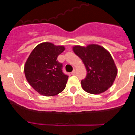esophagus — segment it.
<instances>
[{
  "instance_id": "esophagus-1",
  "label": "esophagus",
  "mask_w": 135,
  "mask_h": 135,
  "mask_svg": "<svg viewBox=\"0 0 135 135\" xmlns=\"http://www.w3.org/2000/svg\"><path fill=\"white\" fill-rule=\"evenodd\" d=\"M75 74H76V70H74L73 71H72V72H71V75H74Z\"/></svg>"
}]
</instances>
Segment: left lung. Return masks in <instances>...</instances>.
Masks as SVG:
<instances>
[{"label": "left lung", "instance_id": "left-lung-1", "mask_svg": "<svg viewBox=\"0 0 135 135\" xmlns=\"http://www.w3.org/2000/svg\"><path fill=\"white\" fill-rule=\"evenodd\" d=\"M76 55L82 59L87 74L81 81L82 89L90 94L97 95L108 90L114 83L118 70L110 53L103 46L89 45L73 46Z\"/></svg>", "mask_w": 135, "mask_h": 135}]
</instances>
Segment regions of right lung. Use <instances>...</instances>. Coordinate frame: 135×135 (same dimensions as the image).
<instances>
[{
    "mask_svg": "<svg viewBox=\"0 0 135 135\" xmlns=\"http://www.w3.org/2000/svg\"><path fill=\"white\" fill-rule=\"evenodd\" d=\"M64 50V46L42 42L36 46L27 58L24 65L26 80L40 95L54 96L65 89L68 76L64 74L62 64L57 61Z\"/></svg>",
    "mask_w": 135,
    "mask_h": 135,
    "instance_id": "right-lung-1",
    "label": "right lung"
}]
</instances>
